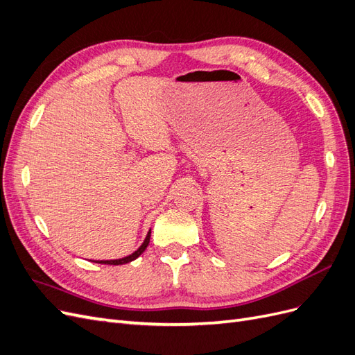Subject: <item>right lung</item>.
I'll return each instance as SVG.
<instances>
[{
	"label": "right lung",
	"instance_id": "right-lung-1",
	"mask_svg": "<svg viewBox=\"0 0 355 355\" xmlns=\"http://www.w3.org/2000/svg\"><path fill=\"white\" fill-rule=\"evenodd\" d=\"M149 237H151V231L148 232L144 244H142L141 247H139V249H137L135 253H132L130 256H125V257H123V259H115V261H99V263H105V265H123V263H128V262L135 261L136 257H139V256H141V254L145 252V249H146L148 244H149Z\"/></svg>",
	"mask_w": 355,
	"mask_h": 355
}]
</instances>
